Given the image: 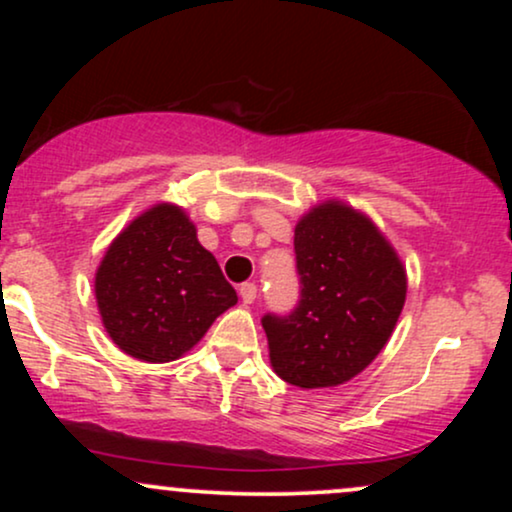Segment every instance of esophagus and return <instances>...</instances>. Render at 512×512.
Here are the masks:
<instances>
[{
    "label": "esophagus",
    "instance_id": "esophagus-1",
    "mask_svg": "<svg viewBox=\"0 0 512 512\" xmlns=\"http://www.w3.org/2000/svg\"><path fill=\"white\" fill-rule=\"evenodd\" d=\"M238 293H240V298H243V303L250 305V303H255V298H257V286L250 284V281H245V284H240Z\"/></svg>",
    "mask_w": 512,
    "mask_h": 512
}]
</instances>
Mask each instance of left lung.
I'll return each mask as SVG.
<instances>
[{
	"mask_svg": "<svg viewBox=\"0 0 512 512\" xmlns=\"http://www.w3.org/2000/svg\"><path fill=\"white\" fill-rule=\"evenodd\" d=\"M301 301L264 315L269 361L286 383L317 390L361 373L383 351L407 298V272L366 214L317 204L296 223Z\"/></svg>",
	"mask_w": 512,
	"mask_h": 512,
	"instance_id": "left-lung-1",
	"label": "left lung"
}]
</instances>
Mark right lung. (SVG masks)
Masks as SVG:
<instances>
[{
	"label": "right lung",
	"mask_w": 512,
	"mask_h": 512,
	"mask_svg": "<svg viewBox=\"0 0 512 512\" xmlns=\"http://www.w3.org/2000/svg\"><path fill=\"white\" fill-rule=\"evenodd\" d=\"M96 301L110 339L146 363L175 361L238 303L219 262L175 204H156L117 236L96 272Z\"/></svg>",
	"instance_id": "obj_1"
}]
</instances>
